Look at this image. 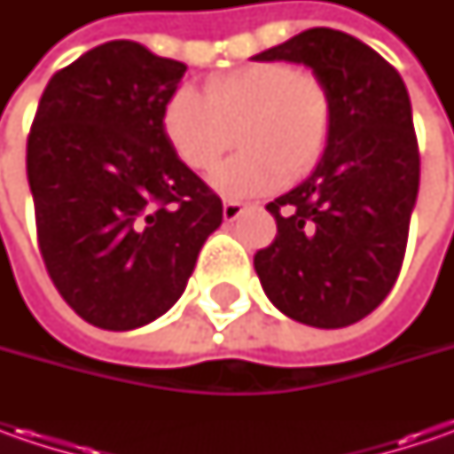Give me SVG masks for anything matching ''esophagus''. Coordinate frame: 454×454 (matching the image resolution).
<instances>
[{"instance_id": "1", "label": "esophagus", "mask_w": 454, "mask_h": 454, "mask_svg": "<svg viewBox=\"0 0 454 454\" xmlns=\"http://www.w3.org/2000/svg\"><path fill=\"white\" fill-rule=\"evenodd\" d=\"M245 209H247V204H242V201H235V200H227L224 201V207H222V217H224V222H235L239 215H245Z\"/></svg>"}]
</instances>
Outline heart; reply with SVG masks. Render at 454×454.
Masks as SVG:
<instances>
[{
  "instance_id": "1",
  "label": "heart",
  "mask_w": 454,
  "mask_h": 454,
  "mask_svg": "<svg viewBox=\"0 0 454 454\" xmlns=\"http://www.w3.org/2000/svg\"><path fill=\"white\" fill-rule=\"evenodd\" d=\"M331 98L313 75L283 62H254L212 78L201 96L176 90L161 111L174 153L209 174L232 146L242 153L215 174L227 197H257L308 176L331 141Z\"/></svg>"
}]
</instances>
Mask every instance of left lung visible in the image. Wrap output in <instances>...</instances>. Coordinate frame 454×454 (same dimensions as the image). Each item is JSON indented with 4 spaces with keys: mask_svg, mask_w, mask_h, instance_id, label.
<instances>
[{
    "mask_svg": "<svg viewBox=\"0 0 454 454\" xmlns=\"http://www.w3.org/2000/svg\"><path fill=\"white\" fill-rule=\"evenodd\" d=\"M257 62L305 65L331 98V141L313 174L268 204L278 235L254 254L270 303L316 328L369 316L396 283L419 192V149L402 75L356 37L313 27Z\"/></svg>",
    "mask_w": 454,
    "mask_h": 454,
    "instance_id": "1",
    "label": "left lung"
}]
</instances>
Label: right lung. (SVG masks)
Segmentation results:
<instances>
[{
    "mask_svg": "<svg viewBox=\"0 0 454 454\" xmlns=\"http://www.w3.org/2000/svg\"><path fill=\"white\" fill-rule=\"evenodd\" d=\"M184 73L131 40L98 44L50 78L32 121L27 179L44 268L106 331L164 316L222 224V200L161 129Z\"/></svg>",
    "mask_w": 454,
    "mask_h": 454,
    "instance_id": "add662e5",
    "label": "right lung"
}]
</instances>
